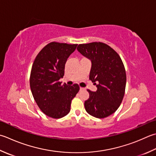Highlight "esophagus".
<instances>
[{
  "label": "esophagus",
  "mask_w": 156,
  "mask_h": 156,
  "mask_svg": "<svg viewBox=\"0 0 156 156\" xmlns=\"http://www.w3.org/2000/svg\"><path fill=\"white\" fill-rule=\"evenodd\" d=\"M80 90H84V89H85V88H82V87H80Z\"/></svg>",
  "instance_id": "esophagus-1"
}]
</instances>
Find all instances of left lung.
<instances>
[{
    "mask_svg": "<svg viewBox=\"0 0 156 156\" xmlns=\"http://www.w3.org/2000/svg\"><path fill=\"white\" fill-rule=\"evenodd\" d=\"M77 49L91 60L89 79L97 87L96 92L87 89L89 98L84 102L85 109L95 118L108 117L117 110L124 95L126 74L122 61L116 51L103 42L80 44Z\"/></svg>",
    "mask_w": 156,
    "mask_h": 156,
    "instance_id": "left-lung-1",
    "label": "left lung"
}]
</instances>
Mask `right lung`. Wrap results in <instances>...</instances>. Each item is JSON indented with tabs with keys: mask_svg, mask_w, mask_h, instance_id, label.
I'll list each match as a JSON object with an SVG mask.
<instances>
[{
	"mask_svg": "<svg viewBox=\"0 0 156 156\" xmlns=\"http://www.w3.org/2000/svg\"><path fill=\"white\" fill-rule=\"evenodd\" d=\"M77 44L51 42L36 55L32 64L30 85L41 110L55 119L63 118L70 111L72 100L80 90L78 84H62L65 64Z\"/></svg>",
	"mask_w": 156,
	"mask_h": 156,
	"instance_id": "add662e5",
	"label": "right lung"
}]
</instances>
